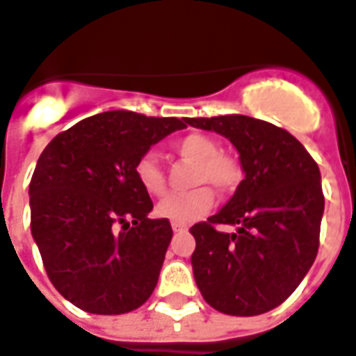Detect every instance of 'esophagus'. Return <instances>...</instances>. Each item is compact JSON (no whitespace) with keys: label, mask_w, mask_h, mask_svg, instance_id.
I'll return each instance as SVG.
<instances>
[{"label":"esophagus","mask_w":356,"mask_h":356,"mask_svg":"<svg viewBox=\"0 0 356 356\" xmlns=\"http://www.w3.org/2000/svg\"><path fill=\"white\" fill-rule=\"evenodd\" d=\"M172 229H175L176 233L188 232V224H180V222H172Z\"/></svg>","instance_id":"34e87169"}]
</instances>
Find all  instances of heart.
Listing matches in <instances>:
<instances>
[{"mask_svg": "<svg viewBox=\"0 0 356 356\" xmlns=\"http://www.w3.org/2000/svg\"><path fill=\"white\" fill-rule=\"evenodd\" d=\"M175 152L184 159L193 161L197 167L193 172L195 184H210L222 193L237 188L243 170L238 161L229 153L220 152L218 142L203 132L186 134L175 144ZM134 176L142 189L153 197H161L167 191V176L161 167L157 155L146 153L136 161ZM214 203V197L209 188H195L184 193H170L159 204L157 214L172 222L189 224L197 218L204 216Z\"/></svg>", "mask_w": 356, "mask_h": 356, "instance_id": "heart-1", "label": "heart"}]
</instances>
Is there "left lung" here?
<instances>
[{"label":"left lung","instance_id":"8db88e82","mask_svg":"<svg viewBox=\"0 0 356 356\" xmlns=\"http://www.w3.org/2000/svg\"><path fill=\"white\" fill-rule=\"evenodd\" d=\"M197 129L229 138L245 180L218 214L189 232L191 266L204 302L220 313L254 316L279 307L318 252L324 195L321 170L288 131L246 115L191 118ZM218 225H237L225 234Z\"/></svg>","mask_w":356,"mask_h":356}]
</instances>
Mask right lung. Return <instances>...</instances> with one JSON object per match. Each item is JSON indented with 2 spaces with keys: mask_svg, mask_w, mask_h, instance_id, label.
<instances>
[{
  "mask_svg": "<svg viewBox=\"0 0 356 356\" xmlns=\"http://www.w3.org/2000/svg\"><path fill=\"white\" fill-rule=\"evenodd\" d=\"M188 118L106 111L56 134L30 181L33 241L53 286L75 307L123 315L147 302L172 238L134 176L136 161Z\"/></svg>",
  "mask_w": 356,
  "mask_h": 356,
  "instance_id": "right-lung-1",
  "label": "right lung"
}]
</instances>
